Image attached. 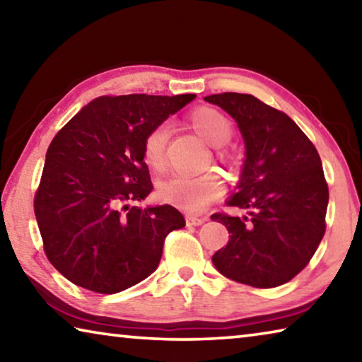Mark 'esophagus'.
I'll list each match as a JSON object with an SVG mask.
<instances>
[{
  "label": "esophagus",
  "mask_w": 362,
  "mask_h": 362,
  "mask_svg": "<svg viewBox=\"0 0 362 362\" xmlns=\"http://www.w3.org/2000/svg\"><path fill=\"white\" fill-rule=\"evenodd\" d=\"M206 222V217H196V216H188L187 217V225L188 226H199Z\"/></svg>",
  "instance_id": "34e87169"
}]
</instances>
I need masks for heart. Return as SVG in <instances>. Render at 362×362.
I'll list each match as a JSON object with an SVG mask.
<instances>
[{
  "label": "heart",
  "mask_w": 362,
  "mask_h": 362,
  "mask_svg": "<svg viewBox=\"0 0 362 362\" xmlns=\"http://www.w3.org/2000/svg\"><path fill=\"white\" fill-rule=\"evenodd\" d=\"M189 124L207 144L220 146L233 134V122L225 113L214 107H198L188 115ZM169 124L161 122L146 134L144 140V159L155 173L164 169V153L169 139ZM159 198L188 212H201L222 196V183L212 174L185 175L175 174L159 183Z\"/></svg>",
  "instance_id": "1"
}]
</instances>
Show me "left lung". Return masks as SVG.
<instances>
[{
	"label": "left lung",
	"mask_w": 362,
	"mask_h": 362,
	"mask_svg": "<svg viewBox=\"0 0 362 362\" xmlns=\"http://www.w3.org/2000/svg\"><path fill=\"white\" fill-rule=\"evenodd\" d=\"M238 122L246 145L238 193L214 214L230 240L212 255L223 276L259 289L291 281L308 265L326 231L329 188L315 145L286 113L250 94L204 97Z\"/></svg>",
	"instance_id": "left-lung-1"
}]
</instances>
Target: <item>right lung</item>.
Segmentation results:
<instances>
[{
	"label": "right lung",
	"mask_w": 362,
	"mask_h": 362,
	"mask_svg": "<svg viewBox=\"0 0 362 362\" xmlns=\"http://www.w3.org/2000/svg\"><path fill=\"white\" fill-rule=\"evenodd\" d=\"M194 97H97L52 139L35 216L46 257L73 284L97 293L136 286L158 268L169 233L185 226L173 206L132 203L153 189L146 134Z\"/></svg>",
	"instance_id": "1"
}]
</instances>
